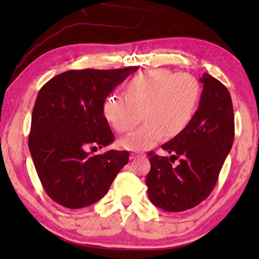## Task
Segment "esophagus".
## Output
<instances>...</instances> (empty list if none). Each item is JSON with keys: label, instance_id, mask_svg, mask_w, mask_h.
Returning <instances> with one entry per match:
<instances>
[{"label": "esophagus", "instance_id": "34e87169", "mask_svg": "<svg viewBox=\"0 0 259 259\" xmlns=\"http://www.w3.org/2000/svg\"><path fill=\"white\" fill-rule=\"evenodd\" d=\"M140 156H143V154H138V153H131L130 159L131 160H134V159H138Z\"/></svg>", "mask_w": 259, "mask_h": 259}]
</instances>
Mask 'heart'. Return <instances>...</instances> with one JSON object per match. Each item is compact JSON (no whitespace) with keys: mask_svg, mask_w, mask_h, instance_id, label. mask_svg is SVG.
Segmentation results:
<instances>
[{"mask_svg":"<svg viewBox=\"0 0 259 259\" xmlns=\"http://www.w3.org/2000/svg\"><path fill=\"white\" fill-rule=\"evenodd\" d=\"M125 95H108L103 112L117 133L134 128L144 112L145 124L121 140L125 149L143 151L164 135L174 137L186 128L198 108L201 85L189 73L154 69L132 77L125 86Z\"/></svg>","mask_w":259,"mask_h":259,"instance_id":"obj_1","label":"heart"}]
</instances>
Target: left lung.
Returning <instances> with one entry per match:
<instances>
[{
	"label": "left lung",
	"mask_w": 259,
	"mask_h": 259,
	"mask_svg": "<svg viewBox=\"0 0 259 259\" xmlns=\"http://www.w3.org/2000/svg\"><path fill=\"white\" fill-rule=\"evenodd\" d=\"M198 110L190 123L162 145L171 154L148 153L151 169L146 177L148 197L156 207L183 211L199 205L213 191L234 138V115L230 93L207 73ZM178 158L177 167L171 165Z\"/></svg>",
	"instance_id": "left-lung-1"
}]
</instances>
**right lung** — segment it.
I'll return each instance as SVG.
<instances>
[{
    "mask_svg": "<svg viewBox=\"0 0 259 259\" xmlns=\"http://www.w3.org/2000/svg\"><path fill=\"white\" fill-rule=\"evenodd\" d=\"M137 69L70 70L38 92L29 150L44 190L58 204L72 209L94 204L127 164V151L92 155L90 150L113 143L104 101Z\"/></svg>",
    "mask_w": 259,
    "mask_h": 259,
    "instance_id": "add662e5",
    "label": "right lung"
}]
</instances>
